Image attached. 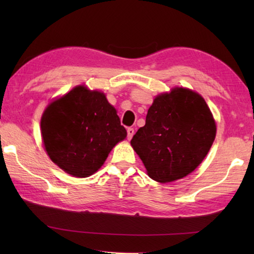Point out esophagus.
I'll return each instance as SVG.
<instances>
[{
	"label": "esophagus",
	"mask_w": 254,
	"mask_h": 254,
	"mask_svg": "<svg viewBox=\"0 0 254 254\" xmlns=\"http://www.w3.org/2000/svg\"><path fill=\"white\" fill-rule=\"evenodd\" d=\"M127 139L131 140L133 134H134V128H133V127H127Z\"/></svg>",
	"instance_id": "1"
}]
</instances>
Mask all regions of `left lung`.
<instances>
[{"instance_id": "8db88e82", "label": "left lung", "mask_w": 254, "mask_h": 254, "mask_svg": "<svg viewBox=\"0 0 254 254\" xmlns=\"http://www.w3.org/2000/svg\"><path fill=\"white\" fill-rule=\"evenodd\" d=\"M216 135V124L199 94L175 87L158 95L148 110L145 126L133 135L131 145L150 178L170 183L192 173Z\"/></svg>"}]
</instances>
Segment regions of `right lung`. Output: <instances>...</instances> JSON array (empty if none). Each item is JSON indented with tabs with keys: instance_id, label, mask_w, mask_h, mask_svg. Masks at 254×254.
Returning a JSON list of instances; mask_svg holds the SVG:
<instances>
[{
	"instance_id": "obj_1",
	"label": "right lung",
	"mask_w": 254,
	"mask_h": 254,
	"mask_svg": "<svg viewBox=\"0 0 254 254\" xmlns=\"http://www.w3.org/2000/svg\"><path fill=\"white\" fill-rule=\"evenodd\" d=\"M40 126L49 158L67 174L79 178L95 174L115 144L127 136L105 94L85 86H76L51 102Z\"/></svg>"
}]
</instances>
